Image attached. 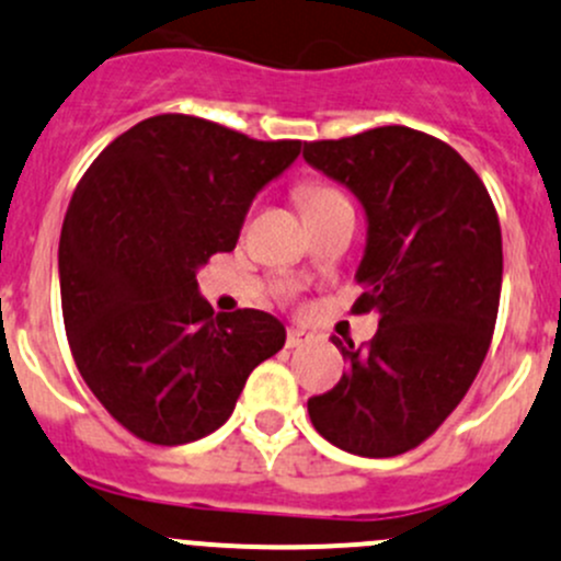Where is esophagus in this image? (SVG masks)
Listing matches in <instances>:
<instances>
[{"mask_svg": "<svg viewBox=\"0 0 561 561\" xmlns=\"http://www.w3.org/2000/svg\"><path fill=\"white\" fill-rule=\"evenodd\" d=\"M309 341H311V333H306V330L300 328L287 330V346H290V350H298V346L309 344Z\"/></svg>", "mask_w": 561, "mask_h": 561, "instance_id": "esophagus-1", "label": "esophagus"}]
</instances>
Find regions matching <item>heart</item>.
<instances>
[{"label":"heart","instance_id":"1","mask_svg":"<svg viewBox=\"0 0 561 561\" xmlns=\"http://www.w3.org/2000/svg\"><path fill=\"white\" fill-rule=\"evenodd\" d=\"M339 198H344V196H341V193H335L333 187H325V185H300L298 187V204H300V209H304V215H311V211L339 202Z\"/></svg>","mask_w":561,"mask_h":561}]
</instances>
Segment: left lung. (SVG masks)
I'll return each mask as SVG.
<instances>
[{
	"label": "left lung",
	"instance_id": "8db88e82",
	"mask_svg": "<svg viewBox=\"0 0 561 561\" xmlns=\"http://www.w3.org/2000/svg\"><path fill=\"white\" fill-rule=\"evenodd\" d=\"M309 167L365 209L363 296L379 330L341 344L350 368L309 398L317 433L359 457L416 449L465 398L492 341L503 287V236L479 174L446 141L405 126L304 141Z\"/></svg>",
	"mask_w": 561,
	"mask_h": 561
}]
</instances>
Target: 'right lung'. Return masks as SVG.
Here are the masks:
<instances>
[{
	"label": "right lung",
	"instance_id": "add662e5",
	"mask_svg": "<svg viewBox=\"0 0 561 561\" xmlns=\"http://www.w3.org/2000/svg\"><path fill=\"white\" fill-rule=\"evenodd\" d=\"M298 156L296 139L156 115L82 174L58 241L64 328L99 403L147 444L215 433L255 365L285 346L265 311L215 314L196 274L233 250L252 198Z\"/></svg>",
	"mask_w": 561,
	"mask_h": 561
}]
</instances>
